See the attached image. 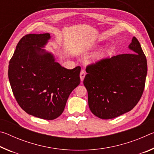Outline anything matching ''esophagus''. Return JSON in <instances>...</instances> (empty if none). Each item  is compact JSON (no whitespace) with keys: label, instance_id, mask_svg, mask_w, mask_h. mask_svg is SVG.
Instances as JSON below:
<instances>
[{"label":"esophagus","instance_id":"1","mask_svg":"<svg viewBox=\"0 0 154 154\" xmlns=\"http://www.w3.org/2000/svg\"><path fill=\"white\" fill-rule=\"evenodd\" d=\"M85 76V72L84 71H82L80 72V79L82 82H83V79H84Z\"/></svg>","mask_w":154,"mask_h":154}]
</instances>
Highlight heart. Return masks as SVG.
I'll list each match as a JSON object with an SVG mask.
<instances>
[{
	"mask_svg": "<svg viewBox=\"0 0 154 154\" xmlns=\"http://www.w3.org/2000/svg\"><path fill=\"white\" fill-rule=\"evenodd\" d=\"M106 55H107V53L105 51L98 52V53L90 56L88 58V62H90V63H95V62H97L106 58Z\"/></svg>",
	"mask_w": 154,
	"mask_h": 154,
	"instance_id": "b5f03b06",
	"label": "heart"
}]
</instances>
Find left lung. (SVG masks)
Segmentation results:
<instances>
[{
	"instance_id": "obj_1",
	"label": "left lung",
	"mask_w": 154,
	"mask_h": 154,
	"mask_svg": "<svg viewBox=\"0 0 154 154\" xmlns=\"http://www.w3.org/2000/svg\"><path fill=\"white\" fill-rule=\"evenodd\" d=\"M130 54L101 60L86 68L83 84L92 113L104 119H113L131 111L144 90L147 59L137 38L128 46Z\"/></svg>"
}]
</instances>
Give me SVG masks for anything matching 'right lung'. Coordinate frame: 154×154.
<instances>
[{"label":"right lung","instance_id":"add662e5","mask_svg":"<svg viewBox=\"0 0 154 154\" xmlns=\"http://www.w3.org/2000/svg\"><path fill=\"white\" fill-rule=\"evenodd\" d=\"M49 33L28 34L17 43L8 76L17 103L28 114L52 120L64 111L72 91L80 83L81 67L67 69L45 46Z\"/></svg>","mask_w":154,"mask_h":154}]
</instances>
